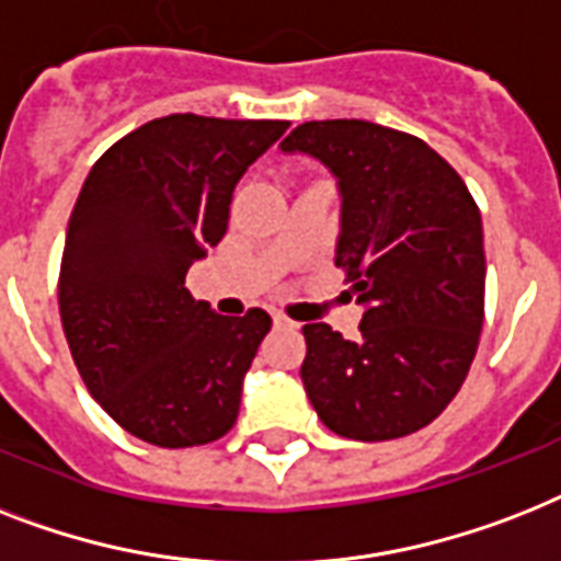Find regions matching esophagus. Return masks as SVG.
<instances>
[{
    "instance_id": "obj_1",
    "label": "esophagus",
    "mask_w": 561,
    "mask_h": 561,
    "mask_svg": "<svg viewBox=\"0 0 561 561\" xmlns=\"http://www.w3.org/2000/svg\"><path fill=\"white\" fill-rule=\"evenodd\" d=\"M273 322H276V325H279V328H299V322L288 320L285 313H276V317H273Z\"/></svg>"
}]
</instances>
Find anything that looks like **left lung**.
<instances>
[{
	"label": "left lung",
	"mask_w": 561,
	"mask_h": 561,
	"mask_svg": "<svg viewBox=\"0 0 561 561\" xmlns=\"http://www.w3.org/2000/svg\"><path fill=\"white\" fill-rule=\"evenodd\" d=\"M336 178V267L366 308L359 340L302 328V383L328 430L391 440L432 423L458 394L484 325V230L461 175L407 131L311 121L279 144Z\"/></svg>",
	"instance_id": "1"
}]
</instances>
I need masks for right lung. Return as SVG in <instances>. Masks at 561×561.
Wrapping results in <instances>:
<instances>
[{"mask_svg": "<svg viewBox=\"0 0 561 561\" xmlns=\"http://www.w3.org/2000/svg\"><path fill=\"white\" fill-rule=\"evenodd\" d=\"M288 121L170 115L100 154L68 221L59 317L85 389L147 444L218 440L271 317L193 299V262L225 239L239 178Z\"/></svg>", "mask_w": 561, "mask_h": 561, "instance_id": "right-lung-1", "label": "right lung"}]
</instances>
